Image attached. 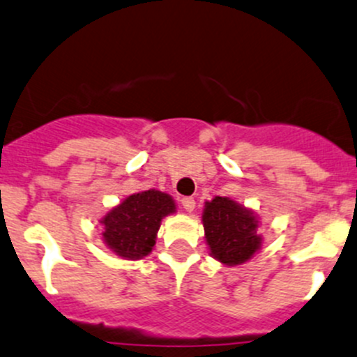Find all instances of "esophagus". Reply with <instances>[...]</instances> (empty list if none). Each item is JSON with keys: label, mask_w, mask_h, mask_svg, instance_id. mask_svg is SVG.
I'll return each instance as SVG.
<instances>
[{"label": "esophagus", "mask_w": 357, "mask_h": 357, "mask_svg": "<svg viewBox=\"0 0 357 357\" xmlns=\"http://www.w3.org/2000/svg\"><path fill=\"white\" fill-rule=\"evenodd\" d=\"M180 204L183 206V209H185V211H194V208H196V201L192 199V197H182V199H180Z\"/></svg>", "instance_id": "1"}]
</instances>
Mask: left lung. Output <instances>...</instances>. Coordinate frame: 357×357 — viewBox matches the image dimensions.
Segmentation results:
<instances>
[{"instance_id":"1","label":"left lung","mask_w":357,"mask_h":357,"mask_svg":"<svg viewBox=\"0 0 357 357\" xmlns=\"http://www.w3.org/2000/svg\"><path fill=\"white\" fill-rule=\"evenodd\" d=\"M203 225L211 255L230 266L251 259L261 245L255 213L229 197L206 203Z\"/></svg>"}]
</instances>
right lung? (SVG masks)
Instances as JSON below:
<instances>
[{
	"instance_id": "1",
	"label": "right lung",
	"mask_w": 357,
	"mask_h": 357,
	"mask_svg": "<svg viewBox=\"0 0 357 357\" xmlns=\"http://www.w3.org/2000/svg\"><path fill=\"white\" fill-rule=\"evenodd\" d=\"M175 211V203L160 190L132 194L101 220L105 244L125 259H141L151 252L163 216Z\"/></svg>"
}]
</instances>
